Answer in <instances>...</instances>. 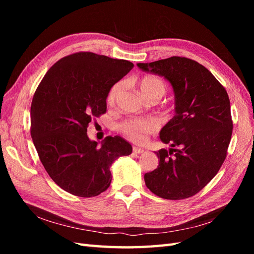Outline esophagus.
I'll list each match as a JSON object with an SVG mask.
<instances>
[{
  "label": "esophagus",
  "instance_id": "esophagus-1",
  "mask_svg": "<svg viewBox=\"0 0 254 254\" xmlns=\"http://www.w3.org/2000/svg\"><path fill=\"white\" fill-rule=\"evenodd\" d=\"M132 150H133V152H134V153H143V152H144V149H143V148H140V147H134V146H133Z\"/></svg>",
  "mask_w": 254,
  "mask_h": 254
}]
</instances>
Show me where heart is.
Instances as JSON below:
<instances>
[{
    "instance_id": "b5f03b06",
    "label": "heart",
    "mask_w": 254,
    "mask_h": 254,
    "mask_svg": "<svg viewBox=\"0 0 254 254\" xmlns=\"http://www.w3.org/2000/svg\"><path fill=\"white\" fill-rule=\"evenodd\" d=\"M124 89V82L113 83L106 96L107 104L114 106L117 99ZM140 89L143 95L149 101H159L166 92V83L158 76L146 75L140 80ZM159 129V122L153 118H130L123 121L119 130L127 139L134 143H143L149 134L155 133Z\"/></svg>"
}]
</instances>
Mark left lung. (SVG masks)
<instances>
[{
  "instance_id": "8db88e82",
  "label": "left lung",
  "mask_w": 254,
  "mask_h": 254,
  "mask_svg": "<svg viewBox=\"0 0 254 254\" xmlns=\"http://www.w3.org/2000/svg\"><path fill=\"white\" fill-rule=\"evenodd\" d=\"M143 71L163 76L175 92V115L160 132L171 144L160 149L155 171L144 175L153 194L170 200L196 195L218 173L227 157L233 122L224 86L197 61L173 56L137 64Z\"/></svg>"
}]
</instances>
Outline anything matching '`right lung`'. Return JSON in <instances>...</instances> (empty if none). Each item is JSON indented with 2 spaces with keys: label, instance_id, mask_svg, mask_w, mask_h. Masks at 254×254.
Segmentation results:
<instances>
[{
  "label": "right lung",
  "instance_id": "obj_1",
  "mask_svg": "<svg viewBox=\"0 0 254 254\" xmlns=\"http://www.w3.org/2000/svg\"><path fill=\"white\" fill-rule=\"evenodd\" d=\"M133 67L124 59L78 52L58 60L36 89L30 134L45 171L57 186L78 197H94L110 187V166L132 147L107 136L102 147L90 141L91 121L107 111L106 96Z\"/></svg>",
  "mask_w": 254,
  "mask_h": 254
}]
</instances>
